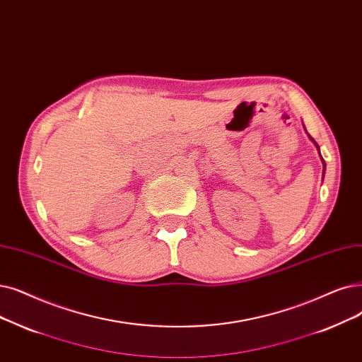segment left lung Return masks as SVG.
I'll list each match as a JSON object with an SVG mask.
<instances>
[{"label":"left lung","mask_w":362,"mask_h":362,"mask_svg":"<svg viewBox=\"0 0 362 362\" xmlns=\"http://www.w3.org/2000/svg\"><path fill=\"white\" fill-rule=\"evenodd\" d=\"M309 137H310V136H309ZM310 140H312V142H313V144H315V146H317V149H318V152H320V146H318V144H317V142H315V140H313L312 137H310ZM320 156H321V153H320ZM321 161H322V165H324V173H325V163H324V160H322V156H321Z\"/></svg>","instance_id":"8db88e82"}]
</instances>
